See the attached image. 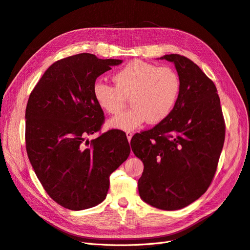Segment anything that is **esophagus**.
<instances>
[{"instance_id": "esophagus-1", "label": "esophagus", "mask_w": 250, "mask_h": 250, "mask_svg": "<svg viewBox=\"0 0 250 250\" xmlns=\"http://www.w3.org/2000/svg\"><path fill=\"white\" fill-rule=\"evenodd\" d=\"M132 132H130V131H127L126 132V136H127V139H128V142H130L131 141V138H132Z\"/></svg>"}]
</instances>
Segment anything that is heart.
Returning a JSON list of instances; mask_svg holds the SVG:
<instances>
[{"label": "heart", "instance_id": "1", "mask_svg": "<svg viewBox=\"0 0 250 250\" xmlns=\"http://www.w3.org/2000/svg\"><path fill=\"white\" fill-rule=\"evenodd\" d=\"M116 86L97 81L93 96L99 107L109 115H117L130 97L132 107L109 120L108 125L133 130L145 122L163 121L173 109L181 90V81L171 67H158L143 61H132L113 77Z\"/></svg>", "mask_w": 250, "mask_h": 250}]
</instances>
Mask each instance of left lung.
<instances>
[{"label":"left lung","instance_id":"1","mask_svg":"<svg viewBox=\"0 0 250 250\" xmlns=\"http://www.w3.org/2000/svg\"><path fill=\"white\" fill-rule=\"evenodd\" d=\"M160 59L174 63L181 81L178 98L166 119L136 133L130 145L144 163L139 196L153 207L177 210L207 191L226 130L216 87L201 68L179 54Z\"/></svg>","mask_w":250,"mask_h":250}]
</instances>
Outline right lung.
<instances>
[{
  "mask_svg": "<svg viewBox=\"0 0 250 250\" xmlns=\"http://www.w3.org/2000/svg\"><path fill=\"white\" fill-rule=\"evenodd\" d=\"M123 62L80 53L48 67L25 109L26 152L47 194L71 210L102 203L109 175L126 161L130 146L123 131L109 130L89 142L104 122L93 96L96 79Z\"/></svg>",
  "mask_w": 250,
  "mask_h": 250,
  "instance_id": "1",
  "label": "right lung"
}]
</instances>
